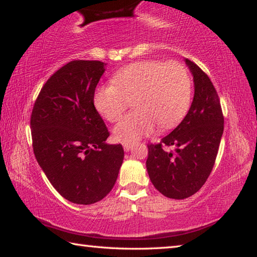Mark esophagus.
Here are the masks:
<instances>
[{
    "mask_svg": "<svg viewBox=\"0 0 257 257\" xmlns=\"http://www.w3.org/2000/svg\"><path fill=\"white\" fill-rule=\"evenodd\" d=\"M122 146H123V150H124L125 152H129L130 150H132V147H133L132 145L128 144V143H123Z\"/></svg>",
    "mask_w": 257,
    "mask_h": 257,
    "instance_id": "1",
    "label": "esophagus"
}]
</instances>
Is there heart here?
Returning <instances> with one entry per match:
<instances>
[{
    "instance_id": "obj_1",
    "label": "heart",
    "mask_w": 257,
    "mask_h": 257,
    "mask_svg": "<svg viewBox=\"0 0 257 257\" xmlns=\"http://www.w3.org/2000/svg\"><path fill=\"white\" fill-rule=\"evenodd\" d=\"M111 82L98 86L94 93L99 114L114 122L129 102L135 108L113 129L118 142L136 143L153 134L158 124L161 129L171 128L189 107L191 80L188 70L177 61H139L116 71Z\"/></svg>"
}]
</instances>
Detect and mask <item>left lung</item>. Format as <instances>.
Instances as JSON below:
<instances>
[{
  "label": "left lung",
  "mask_w": 257,
  "mask_h": 257,
  "mask_svg": "<svg viewBox=\"0 0 257 257\" xmlns=\"http://www.w3.org/2000/svg\"><path fill=\"white\" fill-rule=\"evenodd\" d=\"M195 94L187 115L159 144H149L146 168L152 184L164 196L185 199L202 188L215 163L223 134L220 98L208 76L186 59ZM169 147H173L170 151Z\"/></svg>",
  "instance_id": "left-lung-1"
}]
</instances>
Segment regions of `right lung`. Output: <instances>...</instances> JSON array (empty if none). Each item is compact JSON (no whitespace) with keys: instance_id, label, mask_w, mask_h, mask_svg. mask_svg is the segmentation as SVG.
<instances>
[{"instance_id":"obj_1","label":"right lung","mask_w":257,"mask_h":257,"mask_svg":"<svg viewBox=\"0 0 257 257\" xmlns=\"http://www.w3.org/2000/svg\"><path fill=\"white\" fill-rule=\"evenodd\" d=\"M104 66L89 60L64 64L42 87L30 116L42 170L61 196L82 205L110 193L124 155L120 144L105 143L110 133L94 106Z\"/></svg>"}]
</instances>
